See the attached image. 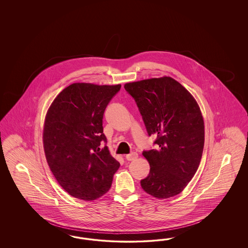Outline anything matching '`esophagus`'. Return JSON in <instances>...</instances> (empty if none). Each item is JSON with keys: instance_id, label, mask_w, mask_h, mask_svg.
<instances>
[{"instance_id": "1", "label": "esophagus", "mask_w": 248, "mask_h": 248, "mask_svg": "<svg viewBox=\"0 0 248 248\" xmlns=\"http://www.w3.org/2000/svg\"><path fill=\"white\" fill-rule=\"evenodd\" d=\"M137 157H138V155L136 153H131V154H129V155L125 156L126 160H128V161H133V160H135Z\"/></svg>"}]
</instances>
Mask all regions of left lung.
Segmentation results:
<instances>
[{
	"label": "left lung",
	"instance_id": "obj_1",
	"mask_svg": "<svg viewBox=\"0 0 248 248\" xmlns=\"http://www.w3.org/2000/svg\"><path fill=\"white\" fill-rule=\"evenodd\" d=\"M135 99L148 135L156 136V149L143 151L150 173L143 190L158 199L180 194L194 177L204 143L203 115L195 98L172 77L124 84Z\"/></svg>",
	"mask_w": 248,
	"mask_h": 248
}]
</instances>
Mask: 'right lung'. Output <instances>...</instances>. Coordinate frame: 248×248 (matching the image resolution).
Here are the masks:
<instances>
[{
	"label": "right lung",
	"instance_id": "1",
	"mask_svg": "<svg viewBox=\"0 0 248 248\" xmlns=\"http://www.w3.org/2000/svg\"><path fill=\"white\" fill-rule=\"evenodd\" d=\"M121 84L75 83L61 92L45 116V157L68 194L84 201L109 191L120 164L111 155L104 134L105 108Z\"/></svg>",
	"mask_w": 248,
	"mask_h": 248
}]
</instances>
